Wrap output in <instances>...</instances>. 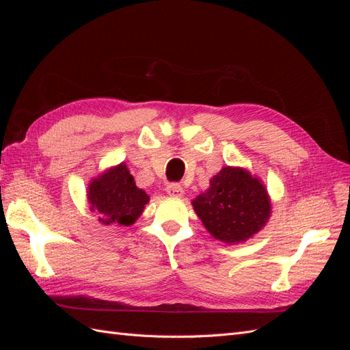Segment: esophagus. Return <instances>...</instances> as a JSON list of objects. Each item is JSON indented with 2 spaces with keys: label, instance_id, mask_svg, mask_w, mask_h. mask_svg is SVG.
I'll return each mask as SVG.
<instances>
[{
  "label": "esophagus",
  "instance_id": "obj_1",
  "mask_svg": "<svg viewBox=\"0 0 350 350\" xmlns=\"http://www.w3.org/2000/svg\"><path fill=\"white\" fill-rule=\"evenodd\" d=\"M166 194L171 196V197H183L184 189L179 184H169L166 187Z\"/></svg>",
  "mask_w": 350,
  "mask_h": 350
}]
</instances>
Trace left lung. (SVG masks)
I'll list each match as a JSON object with an SVG mask.
<instances>
[{"label":"left lung","mask_w":350,"mask_h":350,"mask_svg":"<svg viewBox=\"0 0 350 350\" xmlns=\"http://www.w3.org/2000/svg\"><path fill=\"white\" fill-rule=\"evenodd\" d=\"M193 207L211 237L226 243L250 239L266 226L271 213L267 189L242 167L225 166Z\"/></svg>","instance_id":"obj_1"}]
</instances>
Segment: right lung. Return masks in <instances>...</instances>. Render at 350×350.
Here are the masks:
<instances>
[{"mask_svg": "<svg viewBox=\"0 0 350 350\" xmlns=\"http://www.w3.org/2000/svg\"><path fill=\"white\" fill-rule=\"evenodd\" d=\"M90 210L105 226H130L140 217L149 196L137 188L134 176L122 162L92 179L88 189Z\"/></svg>", "mask_w": 350, "mask_h": 350, "instance_id": "1", "label": "right lung"}]
</instances>
